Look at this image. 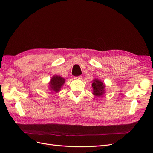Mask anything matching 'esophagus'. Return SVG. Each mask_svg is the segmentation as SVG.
<instances>
[{
  "label": "esophagus",
  "instance_id": "1",
  "mask_svg": "<svg viewBox=\"0 0 153 153\" xmlns=\"http://www.w3.org/2000/svg\"><path fill=\"white\" fill-rule=\"evenodd\" d=\"M82 78V76H75L74 77V79L75 80H80Z\"/></svg>",
  "mask_w": 153,
  "mask_h": 153
}]
</instances>
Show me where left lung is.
<instances>
[{"label": "left lung", "instance_id": "left-lung-1", "mask_svg": "<svg viewBox=\"0 0 153 153\" xmlns=\"http://www.w3.org/2000/svg\"><path fill=\"white\" fill-rule=\"evenodd\" d=\"M105 84L103 82L94 78L92 80V94L96 97H100L103 96L105 93Z\"/></svg>", "mask_w": 153, "mask_h": 153}]
</instances>
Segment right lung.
I'll return each instance as SVG.
<instances>
[{
  "mask_svg": "<svg viewBox=\"0 0 153 153\" xmlns=\"http://www.w3.org/2000/svg\"><path fill=\"white\" fill-rule=\"evenodd\" d=\"M65 81V79L61 76L53 75L48 83L49 90L51 92H59L61 90Z\"/></svg>",
  "mask_w": 153,
  "mask_h": 153,
  "instance_id": "right-lung-1",
  "label": "right lung"
}]
</instances>
